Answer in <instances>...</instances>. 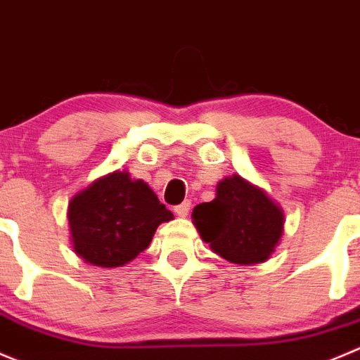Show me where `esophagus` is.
Masks as SVG:
<instances>
[{
  "mask_svg": "<svg viewBox=\"0 0 360 360\" xmlns=\"http://www.w3.org/2000/svg\"><path fill=\"white\" fill-rule=\"evenodd\" d=\"M190 209H191V202L184 200L183 204H179V205H176V207H174V212H176L177 216H181V218H184V216H188Z\"/></svg>",
  "mask_w": 360,
  "mask_h": 360,
  "instance_id": "1",
  "label": "esophagus"
}]
</instances>
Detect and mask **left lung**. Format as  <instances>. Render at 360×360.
Segmentation results:
<instances>
[{
	"mask_svg": "<svg viewBox=\"0 0 360 360\" xmlns=\"http://www.w3.org/2000/svg\"><path fill=\"white\" fill-rule=\"evenodd\" d=\"M191 216L211 250L239 265L267 260L283 233L281 209L237 174L218 183L214 200L198 204Z\"/></svg>",
	"mask_w": 360,
	"mask_h": 360,
	"instance_id": "obj_1",
	"label": "left lung"
}]
</instances>
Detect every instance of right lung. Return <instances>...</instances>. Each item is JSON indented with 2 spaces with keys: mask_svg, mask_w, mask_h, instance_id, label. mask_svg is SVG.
Here are the masks:
<instances>
[{
  "mask_svg": "<svg viewBox=\"0 0 360 360\" xmlns=\"http://www.w3.org/2000/svg\"><path fill=\"white\" fill-rule=\"evenodd\" d=\"M172 212L155 191L128 172H112L77 193L68 205L73 250L98 267H120L151 243Z\"/></svg>",
  "mask_w": 360,
  "mask_h": 360,
  "instance_id": "right-lung-1",
  "label": "right lung"
}]
</instances>
